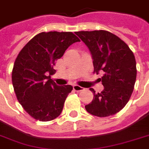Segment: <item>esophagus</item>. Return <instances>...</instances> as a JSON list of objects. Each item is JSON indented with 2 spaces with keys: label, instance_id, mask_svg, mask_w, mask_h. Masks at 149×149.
Returning <instances> with one entry per match:
<instances>
[{
  "label": "esophagus",
  "instance_id": "esophagus-1",
  "mask_svg": "<svg viewBox=\"0 0 149 149\" xmlns=\"http://www.w3.org/2000/svg\"><path fill=\"white\" fill-rule=\"evenodd\" d=\"M73 90L75 91H77V92H80L84 90V87H82V86H79V85H74L73 86Z\"/></svg>",
  "mask_w": 149,
  "mask_h": 149
}]
</instances>
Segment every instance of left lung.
<instances>
[{
  "instance_id": "obj_1",
  "label": "left lung",
  "mask_w": 149,
  "mask_h": 149,
  "mask_svg": "<svg viewBox=\"0 0 149 149\" xmlns=\"http://www.w3.org/2000/svg\"><path fill=\"white\" fill-rule=\"evenodd\" d=\"M89 48L94 72H104L100 81L104 91L96 93L85 106L92 115L105 118L122 110L129 100L136 80V61L128 45L114 34L105 30L75 32Z\"/></svg>"
}]
</instances>
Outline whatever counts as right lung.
<instances>
[{
	"instance_id": "add662e5",
	"label": "right lung",
	"mask_w": 149,
	"mask_h": 149,
	"mask_svg": "<svg viewBox=\"0 0 149 149\" xmlns=\"http://www.w3.org/2000/svg\"><path fill=\"white\" fill-rule=\"evenodd\" d=\"M79 41L70 31H43L17 55L11 75L14 91L20 104L34 119L49 121L60 115L72 86L56 85L51 79L56 72L53 66L70 45Z\"/></svg>"
}]
</instances>
